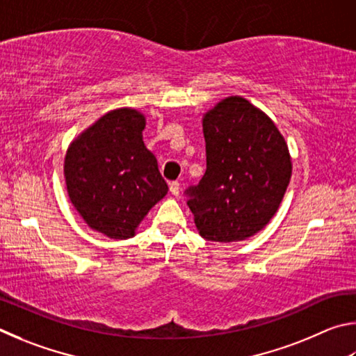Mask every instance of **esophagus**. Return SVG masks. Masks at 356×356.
I'll use <instances>...</instances> for the list:
<instances>
[{
	"label": "esophagus",
	"mask_w": 356,
	"mask_h": 356,
	"mask_svg": "<svg viewBox=\"0 0 356 356\" xmlns=\"http://www.w3.org/2000/svg\"><path fill=\"white\" fill-rule=\"evenodd\" d=\"M168 188H170L172 195H175V197L179 195V183L178 181H172L170 184H168Z\"/></svg>",
	"instance_id": "34e87169"
}]
</instances>
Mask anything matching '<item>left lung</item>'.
<instances>
[{"mask_svg":"<svg viewBox=\"0 0 356 356\" xmlns=\"http://www.w3.org/2000/svg\"><path fill=\"white\" fill-rule=\"evenodd\" d=\"M207 172L191 186L188 207L202 238H252L277 213L292 164L284 137L263 111L228 97L203 117Z\"/></svg>","mask_w":356,"mask_h":356,"instance_id":"obj_1","label":"left lung"}]
</instances>
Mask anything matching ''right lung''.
Here are the masks:
<instances>
[{"mask_svg":"<svg viewBox=\"0 0 356 356\" xmlns=\"http://www.w3.org/2000/svg\"><path fill=\"white\" fill-rule=\"evenodd\" d=\"M145 117L136 109L111 111L72 142L64 175L68 197L95 232L128 239L167 194L158 161L142 140Z\"/></svg>","mask_w":356,"mask_h":356,"instance_id":"1","label":"right lung"}]
</instances>
